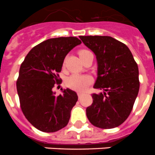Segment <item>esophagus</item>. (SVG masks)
I'll return each mask as SVG.
<instances>
[{"mask_svg": "<svg viewBox=\"0 0 155 155\" xmlns=\"http://www.w3.org/2000/svg\"><path fill=\"white\" fill-rule=\"evenodd\" d=\"M83 94H84V93L81 92V91H78V97H81Z\"/></svg>", "mask_w": 155, "mask_h": 155, "instance_id": "esophagus-1", "label": "esophagus"}]
</instances>
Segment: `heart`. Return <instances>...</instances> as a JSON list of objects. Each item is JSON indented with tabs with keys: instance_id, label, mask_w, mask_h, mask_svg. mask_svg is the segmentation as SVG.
<instances>
[{
	"instance_id": "1",
	"label": "heart",
	"mask_w": 155,
	"mask_h": 155,
	"mask_svg": "<svg viewBox=\"0 0 155 155\" xmlns=\"http://www.w3.org/2000/svg\"><path fill=\"white\" fill-rule=\"evenodd\" d=\"M87 50H83L79 52V56H82L87 53ZM92 81L91 77L87 74H72L67 79L66 84L70 88L76 91H83L89 85Z\"/></svg>"
}]
</instances>
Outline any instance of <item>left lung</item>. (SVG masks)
Returning a JSON list of instances; mask_svg holds the SVG:
<instances>
[{"instance_id": "8db88e82", "label": "left lung", "mask_w": 155, "mask_h": 155, "mask_svg": "<svg viewBox=\"0 0 155 155\" xmlns=\"http://www.w3.org/2000/svg\"><path fill=\"white\" fill-rule=\"evenodd\" d=\"M80 39L96 56L97 78L93 102L86 109L92 125L112 129L121 125L130 114L140 88L139 71L130 50L111 36L87 35Z\"/></svg>"}]
</instances>
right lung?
I'll use <instances>...</instances> for the list:
<instances>
[{
  "mask_svg": "<svg viewBox=\"0 0 155 155\" xmlns=\"http://www.w3.org/2000/svg\"><path fill=\"white\" fill-rule=\"evenodd\" d=\"M81 43L72 36L45 40L30 50L20 67L16 86L21 109L39 130L53 133L68 125L78 94L69 88H61L62 94L56 95L53 87L56 82L61 84L58 73L65 57Z\"/></svg>",
  "mask_w": 155,
  "mask_h": 155,
  "instance_id": "right-lung-1",
  "label": "right lung"
}]
</instances>
